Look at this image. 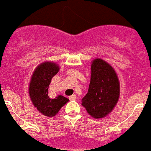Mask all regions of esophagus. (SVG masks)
<instances>
[{
  "label": "esophagus",
  "mask_w": 151,
  "mask_h": 151,
  "mask_svg": "<svg viewBox=\"0 0 151 151\" xmlns=\"http://www.w3.org/2000/svg\"><path fill=\"white\" fill-rule=\"evenodd\" d=\"M69 99L70 100H76L77 99V96L75 95H71V96H69Z\"/></svg>",
  "instance_id": "34e87169"
}]
</instances>
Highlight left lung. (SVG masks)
<instances>
[{
  "instance_id": "obj_1",
  "label": "left lung",
  "mask_w": 151,
  "mask_h": 151,
  "mask_svg": "<svg viewBox=\"0 0 151 151\" xmlns=\"http://www.w3.org/2000/svg\"><path fill=\"white\" fill-rule=\"evenodd\" d=\"M91 82L82 105L95 119L111 113L120 98V81L113 67L101 58H95L91 65Z\"/></svg>"
}]
</instances>
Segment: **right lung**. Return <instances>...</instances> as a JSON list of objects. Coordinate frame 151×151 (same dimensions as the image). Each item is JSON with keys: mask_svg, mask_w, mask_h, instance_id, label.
<instances>
[{"mask_svg": "<svg viewBox=\"0 0 151 151\" xmlns=\"http://www.w3.org/2000/svg\"><path fill=\"white\" fill-rule=\"evenodd\" d=\"M59 69V65L53 61L41 63L34 70L29 84L28 91L31 103L40 113L48 117L56 116L69 102V99L63 95H57L55 99L48 96V86Z\"/></svg>", "mask_w": 151, "mask_h": 151, "instance_id": "right-lung-1", "label": "right lung"}]
</instances>
